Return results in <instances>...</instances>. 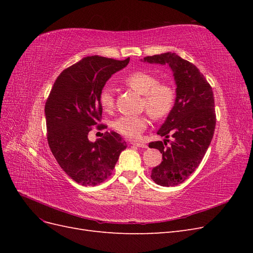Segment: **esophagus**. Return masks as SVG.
Instances as JSON below:
<instances>
[{
  "label": "esophagus",
  "mask_w": 253,
  "mask_h": 253,
  "mask_svg": "<svg viewBox=\"0 0 253 253\" xmlns=\"http://www.w3.org/2000/svg\"><path fill=\"white\" fill-rule=\"evenodd\" d=\"M132 144L133 145H135V147H137V148H144V149H147L148 148V145H147V143H144V142H132Z\"/></svg>",
  "instance_id": "34e87169"
}]
</instances>
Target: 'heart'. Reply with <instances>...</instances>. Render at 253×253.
I'll return each instance as SVG.
<instances>
[{
	"label": "heart",
	"mask_w": 253,
	"mask_h": 253,
	"mask_svg": "<svg viewBox=\"0 0 253 253\" xmlns=\"http://www.w3.org/2000/svg\"><path fill=\"white\" fill-rule=\"evenodd\" d=\"M124 82L127 87L142 95L143 108L148 110L152 117L159 119L171 112L175 100L174 90L169 84L159 83L154 75L141 71L134 72L126 77ZM99 101L104 111L113 110L115 104L113 90L109 87L102 89ZM148 125L149 119L144 115L121 116L114 121L113 127L126 138L137 139Z\"/></svg>",
	"instance_id": "obj_1"
}]
</instances>
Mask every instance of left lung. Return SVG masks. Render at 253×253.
I'll return each mask as SVG.
<instances>
[{"label": "left lung", "mask_w": 253, "mask_h": 253, "mask_svg": "<svg viewBox=\"0 0 253 253\" xmlns=\"http://www.w3.org/2000/svg\"><path fill=\"white\" fill-rule=\"evenodd\" d=\"M141 61L169 65L176 84L174 105L157 132L166 139L149 143L150 148L163 154V162L153 168L151 178L159 186L174 187L195 171L212 140L216 124L212 87L195 65L175 52L145 57ZM169 135L173 141L167 147Z\"/></svg>", "instance_id": "obj_1"}]
</instances>
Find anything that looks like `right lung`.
I'll list each match as a JSON object with an SVG mask.
<instances>
[{"label":"right lung","instance_id":"1","mask_svg":"<svg viewBox=\"0 0 253 253\" xmlns=\"http://www.w3.org/2000/svg\"><path fill=\"white\" fill-rule=\"evenodd\" d=\"M129 58L119 61L91 56L67 67L53 83L45 104L47 141L59 166L81 186H96L109 178L126 143L116 132L88 140L91 126L102 114L99 101L106 81ZM104 126H98L101 129Z\"/></svg>","mask_w":253,"mask_h":253}]
</instances>
